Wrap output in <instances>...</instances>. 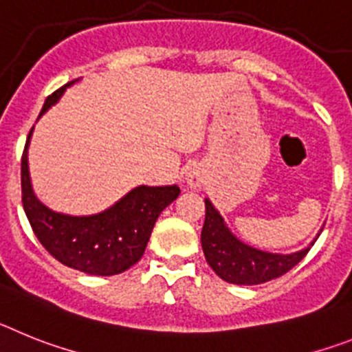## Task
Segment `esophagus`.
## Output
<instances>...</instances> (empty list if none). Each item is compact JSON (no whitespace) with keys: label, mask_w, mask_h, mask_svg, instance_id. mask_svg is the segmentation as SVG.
<instances>
[{"label":"esophagus","mask_w":352,"mask_h":352,"mask_svg":"<svg viewBox=\"0 0 352 352\" xmlns=\"http://www.w3.org/2000/svg\"><path fill=\"white\" fill-rule=\"evenodd\" d=\"M186 180H188V184L191 186V188H200L201 184H204V180H206V177H204V172H201L200 168H189L188 173H186Z\"/></svg>","instance_id":"34e87169"}]
</instances>
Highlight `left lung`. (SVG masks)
Listing matches in <instances>:
<instances>
[{"instance_id": "left-lung-1", "label": "left lung", "mask_w": 352, "mask_h": 352, "mask_svg": "<svg viewBox=\"0 0 352 352\" xmlns=\"http://www.w3.org/2000/svg\"><path fill=\"white\" fill-rule=\"evenodd\" d=\"M316 243V241H314ZM314 243L310 246H314ZM310 246L301 252L280 255L252 248L230 234L219 212L206 200V221L201 228V248L207 264L221 280L235 285H256L274 278L303 261Z\"/></svg>"}]
</instances>
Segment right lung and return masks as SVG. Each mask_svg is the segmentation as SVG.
Returning <instances> with one entry per match:
<instances>
[{"instance_id": "right-lung-1", "label": "right lung", "mask_w": 352, "mask_h": 352, "mask_svg": "<svg viewBox=\"0 0 352 352\" xmlns=\"http://www.w3.org/2000/svg\"><path fill=\"white\" fill-rule=\"evenodd\" d=\"M76 81L53 91L45 99L41 115ZM32 131L21 157V191L24 212L36 239L58 262L83 273L111 276L127 271L143 256L155 219L179 197V186H140L96 216L78 218L53 212L36 200L30 184L28 143Z\"/></svg>"}]
</instances>
